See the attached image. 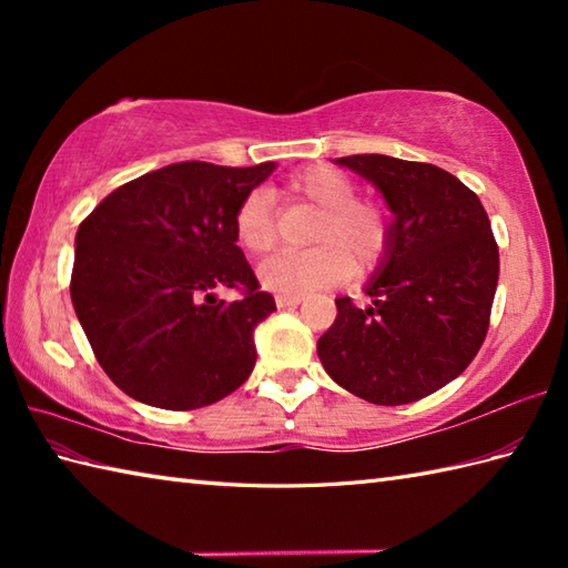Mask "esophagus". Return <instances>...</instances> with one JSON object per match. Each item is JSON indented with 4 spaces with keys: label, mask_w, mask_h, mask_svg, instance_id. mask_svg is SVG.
I'll list each match as a JSON object with an SVG mask.
<instances>
[{
    "label": "esophagus",
    "mask_w": 568,
    "mask_h": 568,
    "mask_svg": "<svg viewBox=\"0 0 568 568\" xmlns=\"http://www.w3.org/2000/svg\"><path fill=\"white\" fill-rule=\"evenodd\" d=\"M300 303H303V297H297V295H275V305L281 310L297 307Z\"/></svg>",
    "instance_id": "esophagus-1"
}]
</instances>
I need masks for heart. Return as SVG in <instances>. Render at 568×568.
<instances>
[{
  "label": "heart",
  "mask_w": 568,
  "mask_h": 568,
  "mask_svg": "<svg viewBox=\"0 0 568 568\" xmlns=\"http://www.w3.org/2000/svg\"><path fill=\"white\" fill-rule=\"evenodd\" d=\"M287 190L315 204L320 220L312 229V248L281 251L261 263L258 277L277 295H310L344 283L352 271L364 273L388 246V212L373 200H358L354 180L332 165H312L297 173ZM239 244L253 256L275 246L273 204L265 190H253L234 214Z\"/></svg>",
  "instance_id": "b5f03b06"
}]
</instances>
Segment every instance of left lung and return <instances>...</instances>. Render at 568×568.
<instances>
[{"mask_svg":"<svg viewBox=\"0 0 568 568\" xmlns=\"http://www.w3.org/2000/svg\"><path fill=\"white\" fill-rule=\"evenodd\" d=\"M376 187L393 222L368 277V307L336 297L317 356L344 390L373 405L422 400L462 376L486 339L498 244L476 192L429 163L358 153L334 159Z\"/></svg>","mask_w":568,"mask_h":568,"instance_id":"obj_1","label":"left lung"}]
</instances>
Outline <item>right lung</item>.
Segmentation results:
<instances>
[{
	"mask_svg": "<svg viewBox=\"0 0 568 568\" xmlns=\"http://www.w3.org/2000/svg\"><path fill=\"white\" fill-rule=\"evenodd\" d=\"M275 163L183 161L106 195L75 234L70 300L106 376L134 400L197 409L256 366L253 329L275 310L258 291L234 214ZM220 286H241L226 304Z\"/></svg>",
	"mask_w": 568,
	"mask_h": 568,
	"instance_id": "obj_1",
	"label": "right lung"
}]
</instances>
